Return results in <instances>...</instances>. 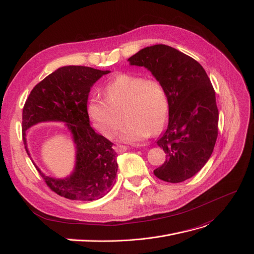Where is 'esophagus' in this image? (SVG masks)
<instances>
[{
  "mask_svg": "<svg viewBox=\"0 0 254 254\" xmlns=\"http://www.w3.org/2000/svg\"><path fill=\"white\" fill-rule=\"evenodd\" d=\"M114 149H115V151L117 152V153H124V152H126L127 150V146H126V145H122V144H117L116 146H114Z\"/></svg>",
  "mask_w": 254,
  "mask_h": 254,
  "instance_id": "1",
  "label": "esophagus"
}]
</instances>
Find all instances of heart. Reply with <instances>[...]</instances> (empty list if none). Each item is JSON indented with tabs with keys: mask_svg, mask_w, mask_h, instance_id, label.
Here are the masks:
<instances>
[{
	"mask_svg": "<svg viewBox=\"0 0 254 254\" xmlns=\"http://www.w3.org/2000/svg\"><path fill=\"white\" fill-rule=\"evenodd\" d=\"M105 99H92L88 115L96 128L105 137H112L127 120L119 139L138 143L157 133L166 125L169 99L165 87L157 80L119 73L104 88Z\"/></svg>",
	"mask_w": 254,
	"mask_h": 254,
	"instance_id": "1",
	"label": "heart"
}]
</instances>
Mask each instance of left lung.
Returning a JSON list of instances; mask_svg holds the SVG:
<instances>
[{
    "label": "left lung",
    "instance_id": "1",
    "mask_svg": "<svg viewBox=\"0 0 254 254\" xmlns=\"http://www.w3.org/2000/svg\"><path fill=\"white\" fill-rule=\"evenodd\" d=\"M127 61L150 70L168 95V126L157 140L167 158L154 174L167 183L185 182L206 165L218 134L215 92L207 72L191 57L163 44L142 48Z\"/></svg>",
    "mask_w": 254,
    "mask_h": 254
}]
</instances>
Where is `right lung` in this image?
<instances>
[{"label":"right lung","mask_w":254,"mask_h":254,"mask_svg":"<svg viewBox=\"0 0 254 254\" xmlns=\"http://www.w3.org/2000/svg\"><path fill=\"white\" fill-rule=\"evenodd\" d=\"M110 70L87 66L60 67L38 83L30 92L22 114L23 141L27 149L28 128L41 122H63L76 149L72 173L65 178L46 176L51 189L71 200H96L115 185L118 170L117 153L113 143L89 126L87 100L92 86Z\"/></svg>","instance_id":"1"}]
</instances>
